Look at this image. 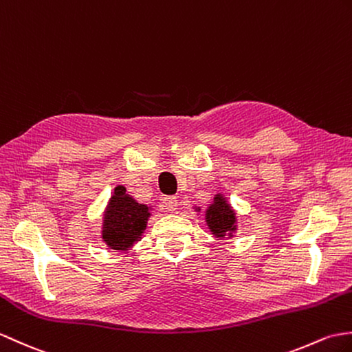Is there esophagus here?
I'll return each instance as SVG.
<instances>
[{
	"instance_id": "obj_1",
	"label": "esophagus",
	"mask_w": 352,
	"mask_h": 352,
	"mask_svg": "<svg viewBox=\"0 0 352 352\" xmlns=\"http://www.w3.org/2000/svg\"><path fill=\"white\" fill-rule=\"evenodd\" d=\"M163 204H165L166 210L170 211V213H174V211H175L177 207H178V202H177L175 196H166V198L163 199Z\"/></svg>"
}]
</instances>
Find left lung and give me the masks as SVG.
<instances>
[{
	"instance_id": "obj_1",
	"label": "left lung",
	"mask_w": 352,
	"mask_h": 352,
	"mask_svg": "<svg viewBox=\"0 0 352 352\" xmlns=\"http://www.w3.org/2000/svg\"><path fill=\"white\" fill-rule=\"evenodd\" d=\"M207 223L211 232L217 236H223L225 232H231L235 228V216L222 196H216L214 204L207 211Z\"/></svg>"
}]
</instances>
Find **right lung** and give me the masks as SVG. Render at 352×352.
I'll return each mask as SVG.
<instances>
[{
    "label": "right lung",
    "mask_w": 352,
    "mask_h": 352,
    "mask_svg": "<svg viewBox=\"0 0 352 352\" xmlns=\"http://www.w3.org/2000/svg\"><path fill=\"white\" fill-rule=\"evenodd\" d=\"M148 207L136 202L118 186L104 214L103 240L111 249L126 250L142 235L148 220Z\"/></svg>",
    "instance_id": "right-lung-1"
}]
</instances>
